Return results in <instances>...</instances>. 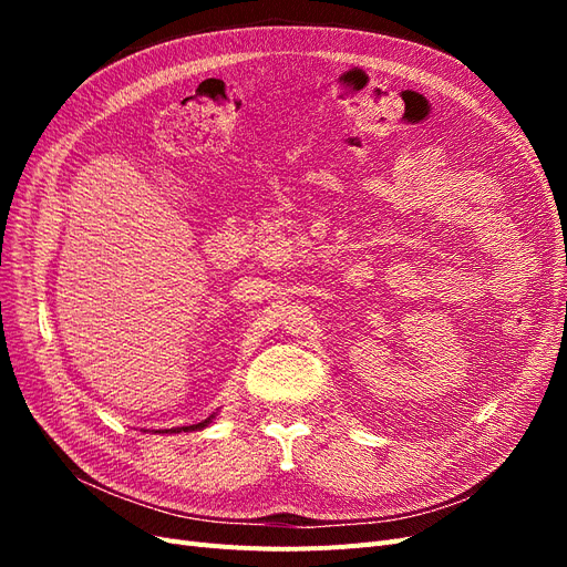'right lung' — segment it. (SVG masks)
<instances>
[{"label":"right lung","instance_id":"obj_1","mask_svg":"<svg viewBox=\"0 0 567 567\" xmlns=\"http://www.w3.org/2000/svg\"><path fill=\"white\" fill-rule=\"evenodd\" d=\"M213 421V416L210 419H205V421H200V423H194V425H182V427H169V431H163V433H188V431H200V427H205ZM156 433H161V431H156Z\"/></svg>","mask_w":567,"mask_h":567}]
</instances>
